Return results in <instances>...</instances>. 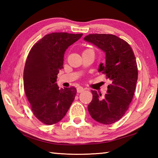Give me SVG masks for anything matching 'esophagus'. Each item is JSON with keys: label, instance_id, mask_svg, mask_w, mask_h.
<instances>
[{"label": "esophagus", "instance_id": "1", "mask_svg": "<svg viewBox=\"0 0 158 158\" xmlns=\"http://www.w3.org/2000/svg\"><path fill=\"white\" fill-rule=\"evenodd\" d=\"M84 89L83 87H81V86H79L78 88H77V93H82L83 91H84Z\"/></svg>", "mask_w": 158, "mask_h": 158}]
</instances>
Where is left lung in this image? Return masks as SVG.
<instances>
[{"mask_svg": "<svg viewBox=\"0 0 158 158\" xmlns=\"http://www.w3.org/2000/svg\"><path fill=\"white\" fill-rule=\"evenodd\" d=\"M84 40L105 53V64H100L99 72L111 81L103 98L96 90H91L93 100L88 110L93 118L100 123H114L127 111L135 93L138 77L135 54L127 42L114 35L89 34Z\"/></svg>", "mask_w": 158, "mask_h": 158, "instance_id": "left-lung-1", "label": "left lung"}]
</instances>
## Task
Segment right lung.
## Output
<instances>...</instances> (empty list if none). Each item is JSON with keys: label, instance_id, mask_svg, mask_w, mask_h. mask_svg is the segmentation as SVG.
Here are the masks:
<instances>
[{"label": "right lung", "instance_id": "right-lung-1", "mask_svg": "<svg viewBox=\"0 0 158 158\" xmlns=\"http://www.w3.org/2000/svg\"><path fill=\"white\" fill-rule=\"evenodd\" d=\"M83 34L52 33L31 48L23 70V86L31 110L40 121L53 125L63 119L75 98V88L60 89L57 75L66 49Z\"/></svg>", "mask_w": 158, "mask_h": 158}]
</instances>
